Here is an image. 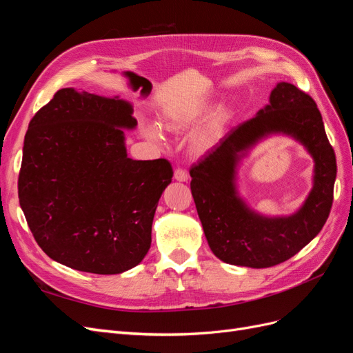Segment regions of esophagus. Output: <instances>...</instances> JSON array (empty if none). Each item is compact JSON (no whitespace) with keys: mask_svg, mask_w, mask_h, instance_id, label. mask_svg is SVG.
<instances>
[{"mask_svg":"<svg viewBox=\"0 0 353 353\" xmlns=\"http://www.w3.org/2000/svg\"><path fill=\"white\" fill-rule=\"evenodd\" d=\"M174 178H175L176 181H181V183H185V181H188L187 170L183 169V168H176V169H175V174H174Z\"/></svg>","mask_w":353,"mask_h":353,"instance_id":"1","label":"esophagus"}]
</instances>
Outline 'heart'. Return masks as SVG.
<instances>
[{
    "mask_svg": "<svg viewBox=\"0 0 353 353\" xmlns=\"http://www.w3.org/2000/svg\"><path fill=\"white\" fill-rule=\"evenodd\" d=\"M200 112H201V108H199V105H190V108L174 110L172 113H169L166 116L165 126L168 128L169 131H175V132L183 131L191 122H194V119L200 114ZM222 119H223V116H219L218 119L208 128V130L201 131L196 137V140H194L196 150L205 152L206 148H209L212 145L213 140H215V137H216V131H218V128H219ZM144 132L148 138H152V140H154V141H162L163 140L162 132H160L159 128H156V126H147Z\"/></svg>",
    "mask_w": 353,
    "mask_h": 353,
    "instance_id": "b5f03b06",
    "label": "heart"
}]
</instances>
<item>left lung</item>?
Returning <instances> with one entry per match:
<instances>
[{
	"mask_svg": "<svg viewBox=\"0 0 353 353\" xmlns=\"http://www.w3.org/2000/svg\"><path fill=\"white\" fill-rule=\"evenodd\" d=\"M271 132L294 136L316 162L314 188L292 217L258 216L243 205L233 184L242 152ZM336 174V154L316 103L294 85L280 82L266 108L232 128L190 169L191 194L210 250L223 262L250 268H270L290 259L323 230L333 205Z\"/></svg>",
	"mask_w": 353,
	"mask_h": 353,
	"instance_id": "left-lung-1",
	"label": "left lung"
}]
</instances>
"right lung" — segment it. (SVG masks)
<instances>
[{
  "instance_id": "obj_1",
  "label": "right lung",
  "mask_w": 353,
  "mask_h": 353,
  "mask_svg": "<svg viewBox=\"0 0 353 353\" xmlns=\"http://www.w3.org/2000/svg\"><path fill=\"white\" fill-rule=\"evenodd\" d=\"M132 105L59 90L29 122L19 201L51 259L91 274L134 268L152 244V223L174 170L166 159L128 157L122 128Z\"/></svg>"
}]
</instances>
